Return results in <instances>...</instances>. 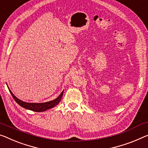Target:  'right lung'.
I'll return each instance as SVG.
<instances>
[{"label":"right lung","mask_w":148,"mask_h":148,"mask_svg":"<svg viewBox=\"0 0 148 148\" xmlns=\"http://www.w3.org/2000/svg\"><path fill=\"white\" fill-rule=\"evenodd\" d=\"M8 86V85H7ZM9 91H10L11 95H12L13 99H14V101L19 104L20 106H21L22 107H23L28 110H30L32 111H35V112H44L48 109L52 108L55 107L56 105L60 103L61 101V98L63 97V90L61 92V94L59 95L58 97H57L56 99L53 100V101L46 102V103H26V102L22 101L21 100L18 99V98L13 94L12 91L10 90V88H8Z\"/></svg>","instance_id":"1"}]
</instances>
